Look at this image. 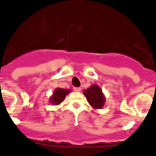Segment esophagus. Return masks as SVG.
<instances>
[{
    "label": "esophagus",
    "mask_w": 156,
    "mask_h": 156,
    "mask_svg": "<svg viewBox=\"0 0 156 156\" xmlns=\"http://www.w3.org/2000/svg\"><path fill=\"white\" fill-rule=\"evenodd\" d=\"M74 90L77 92H79L81 91V88H80V87H76V88H74Z\"/></svg>",
    "instance_id": "34e87169"
}]
</instances>
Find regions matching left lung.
<instances>
[{"label":"left lung","mask_w":156,"mask_h":156,"mask_svg":"<svg viewBox=\"0 0 156 156\" xmlns=\"http://www.w3.org/2000/svg\"><path fill=\"white\" fill-rule=\"evenodd\" d=\"M83 94L89 105L94 109L103 108L105 103V97L101 87L97 84H92L90 87L83 91Z\"/></svg>","instance_id":"8db88e82"}]
</instances>
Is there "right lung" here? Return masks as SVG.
Returning a JSON list of instances; mask_svg holds the SVG:
<instances>
[{
  "label": "right lung",
  "mask_w": 156,
  "mask_h": 156,
  "mask_svg": "<svg viewBox=\"0 0 156 156\" xmlns=\"http://www.w3.org/2000/svg\"><path fill=\"white\" fill-rule=\"evenodd\" d=\"M71 92L70 89L56 88L53 91V94L50 97L49 101L52 105H57L62 103L65 97Z\"/></svg>",
  "instance_id": "right-lung-1"
}]
</instances>
